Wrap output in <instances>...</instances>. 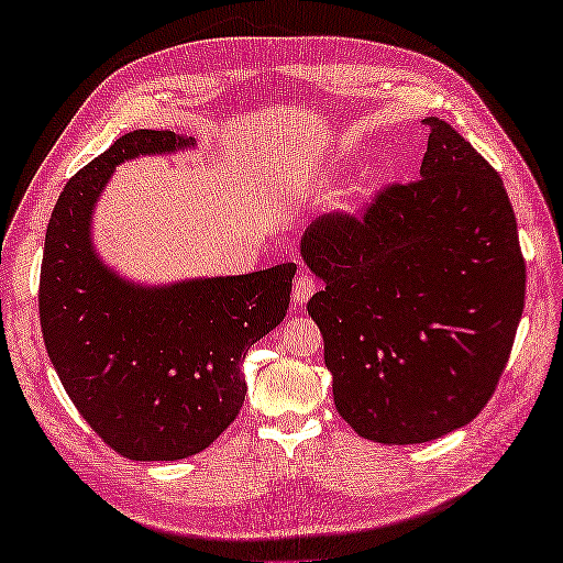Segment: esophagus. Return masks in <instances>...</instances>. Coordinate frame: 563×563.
I'll return each mask as SVG.
<instances>
[{"instance_id":"1","label":"esophagus","mask_w":563,"mask_h":563,"mask_svg":"<svg viewBox=\"0 0 563 563\" xmlns=\"http://www.w3.org/2000/svg\"><path fill=\"white\" fill-rule=\"evenodd\" d=\"M320 288V283L313 278L310 273H300L296 283H292V300L298 302V306H306V302L313 298V292Z\"/></svg>"}]
</instances>
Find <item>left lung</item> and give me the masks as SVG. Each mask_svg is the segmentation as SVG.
Instances as JSON below:
<instances>
[{
	"label": "left lung",
	"mask_w": 563,
	"mask_h": 563,
	"mask_svg": "<svg viewBox=\"0 0 563 563\" xmlns=\"http://www.w3.org/2000/svg\"><path fill=\"white\" fill-rule=\"evenodd\" d=\"M421 177L363 216L318 218L300 238L325 283L308 300L333 400L376 443H426L474 421L519 328L526 265L504 180L449 122L426 118Z\"/></svg>",
	"instance_id": "8db88e82"
}]
</instances>
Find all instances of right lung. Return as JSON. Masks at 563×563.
I'll return each instance as SVG.
<instances>
[{"mask_svg": "<svg viewBox=\"0 0 563 563\" xmlns=\"http://www.w3.org/2000/svg\"><path fill=\"white\" fill-rule=\"evenodd\" d=\"M195 147V137L135 130L65 185L40 273V323L79 416L132 461L200 453L245 400L240 365L288 313L296 263L228 278L142 285L102 263L92 212L114 167Z\"/></svg>", "mask_w": 563, "mask_h": 563, "instance_id": "obj_1", "label": "right lung"}]
</instances>
